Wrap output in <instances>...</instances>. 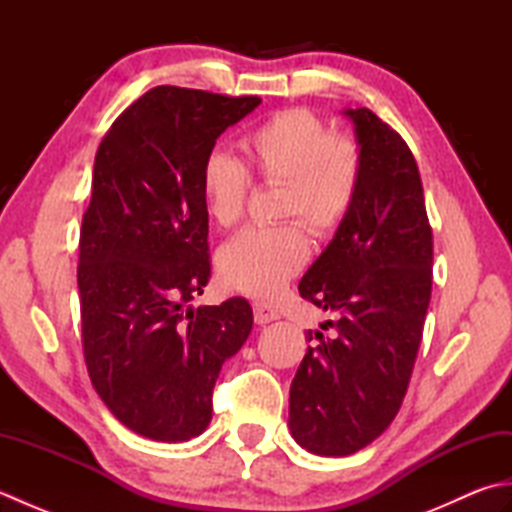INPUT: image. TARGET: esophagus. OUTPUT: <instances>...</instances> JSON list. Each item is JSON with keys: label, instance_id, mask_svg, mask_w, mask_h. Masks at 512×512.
Returning <instances> with one entry per match:
<instances>
[{"label": "esophagus", "instance_id": "obj_1", "mask_svg": "<svg viewBox=\"0 0 512 512\" xmlns=\"http://www.w3.org/2000/svg\"><path fill=\"white\" fill-rule=\"evenodd\" d=\"M253 314H255V321L259 325H266V323L277 321L281 317L277 306H273L270 301H255L253 303Z\"/></svg>", "mask_w": 512, "mask_h": 512}]
</instances>
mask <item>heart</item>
<instances>
[{"label": "heart", "mask_w": 512, "mask_h": 512, "mask_svg": "<svg viewBox=\"0 0 512 512\" xmlns=\"http://www.w3.org/2000/svg\"><path fill=\"white\" fill-rule=\"evenodd\" d=\"M244 165L224 151L206 156L202 198L211 220L231 228L246 213L250 176L279 184V226L246 228L217 253V273L237 292L270 297L288 284L310 259V235H334L352 213L363 178L358 140L330 132L328 123L306 107H288L242 140Z\"/></svg>", "instance_id": "b5f03b06"}]
</instances>
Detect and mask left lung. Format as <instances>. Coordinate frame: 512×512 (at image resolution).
Instances as JSON below:
<instances>
[{
    "label": "left lung",
    "mask_w": 512,
    "mask_h": 512,
    "mask_svg": "<svg viewBox=\"0 0 512 512\" xmlns=\"http://www.w3.org/2000/svg\"><path fill=\"white\" fill-rule=\"evenodd\" d=\"M363 151L352 213L303 275L299 292L339 312L334 336L310 332L290 385L288 427L303 449L352 455L383 433L402 405L431 301L433 233L416 158L367 110H345Z\"/></svg>",
    "instance_id": "8db88e82"
}]
</instances>
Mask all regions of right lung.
I'll return each mask as SVG.
<instances>
[{
  "label": "right lung",
  "instance_id": "right-lung-1",
  "mask_svg": "<svg viewBox=\"0 0 512 512\" xmlns=\"http://www.w3.org/2000/svg\"><path fill=\"white\" fill-rule=\"evenodd\" d=\"M259 103L158 85L96 151L76 268L83 356L107 409L151 440L184 442L209 427L217 374L253 328L242 297L187 303L211 275L204 160Z\"/></svg>",
  "mask_w": 512,
  "mask_h": 512
}]
</instances>
